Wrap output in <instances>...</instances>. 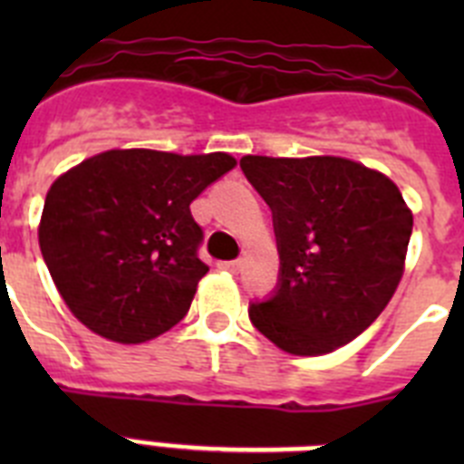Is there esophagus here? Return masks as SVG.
I'll use <instances>...</instances> for the list:
<instances>
[{
	"label": "esophagus",
	"mask_w": 464,
	"mask_h": 464,
	"mask_svg": "<svg viewBox=\"0 0 464 464\" xmlns=\"http://www.w3.org/2000/svg\"><path fill=\"white\" fill-rule=\"evenodd\" d=\"M218 267L225 269V272L237 274V272H239V267H241V262L239 260H225V262H218Z\"/></svg>",
	"instance_id": "34e87169"
}]
</instances>
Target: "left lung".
<instances>
[{"label":"left lung","mask_w":464,"mask_h":464,"mask_svg":"<svg viewBox=\"0 0 464 464\" xmlns=\"http://www.w3.org/2000/svg\"><path fill=\"white\" fill-rule=\"evenodd\" d=\"M241 169L274 213L281 278L251 323L290 355L353 342L404 274L413 213L381 171L337 155H244Z\"/></svg>","instance_id":"left-lung-1"}]
</instances>
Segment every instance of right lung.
Returning <instances> with one entry per match:
<instances>
[{
	"label": "right lung",
	"instance_id": "obj_1",
	"mask_svg": "<svg viewBox=\"0 0 464 464\" xmlns=\"http://www.w3.org/2000/svg\"><path fill=\"white\" fill-rule=\"evenodd\" d=\"M235 167L229 153L111 149L57 176L39 248L69 311L118 343L171 330L208 272L190 202Z\"/></svg>",
	"mask_w": 464,
	"mask_h": 464
}]
</instances>
